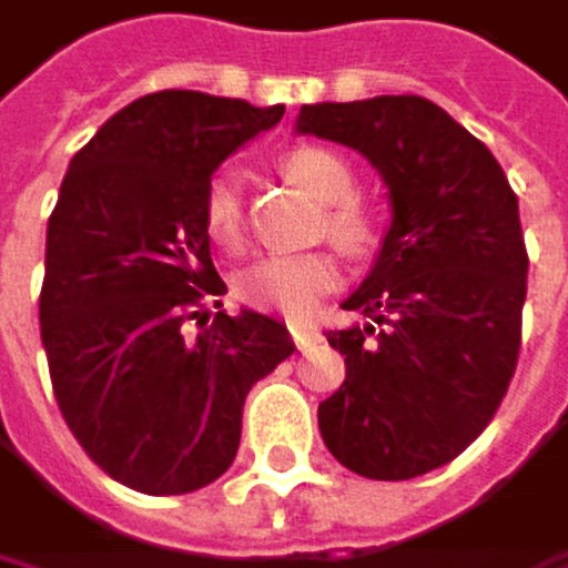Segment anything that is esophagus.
Here are the masks:
<instances>
[{"instance_id": "obj_1", "label": "esophagus", "mask_w": 568, "mask_h": 568, "mask_svg": "<svg viewBox=\"0 0 568 568\" xmlns=\"http://www.w3.org/2000/svg\"><path fill=\"white\" fill-rule=\"evenodd\" d=\"M290 329H293V339H296L300 349H310V346L320 339V333H313V329H306V326H290Z\"/></svg>"}]
</instances>
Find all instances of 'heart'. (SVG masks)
I'll return each instance as SVG.
<instances>
[{"instance_id": "heart-1", "label": "heart", "mask_w": 568, "mask_h": 568, "mask_svg": "<svg viewBox=\"0 0 568 568\" xmlns=\"http://www.w3.org/2000/svg\"><path fill=\"white\" fill-rule=\"evenodd\" d=\"M278 169L290 182L306 189L323 202L320 229L349 252H366L379 239V219L366 202L353 195L356 175L349 162L326 145H293L278 155ZM202 222L215 245L235 248L245 232L242 195L232 175L219 172L202 192ZM339 265L333 252H293V255H265L239 275V293L258 310H275L290 320H306L316 303L336 290Z\"/></svg>"}]
</instances>
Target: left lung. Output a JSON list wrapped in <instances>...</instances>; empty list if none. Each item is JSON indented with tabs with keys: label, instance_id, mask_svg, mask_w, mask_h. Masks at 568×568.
Here are the masks:
<instances>
[{
	"label": "left lung",
	"instance_id": "1",
	"mask_svg": "<svg viewBox=\"0 0 568 568\" xmlns=\"http://www.w3.org/2000/svg\"><path fill=\"white\" fill-rule=\"evenodd\" d=\"M296 132L363 152L393 222L343 303L366 323L326 333L346 383L320 403L329 453L366 479L453 463L496 416L516 373L529 255L496 155L423 95L303 105Z\"/></svg>",
	"mask_w": 568,
	"mask_h": 568
}]
</instances>
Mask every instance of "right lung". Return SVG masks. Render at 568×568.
<instances>
[{
  "label": "right lung",
  "instance_id": "add662e5",
  "mask_svg": "<svg viewBox=\"0 0 568 568\" xmlns=\"http://www.w3.org/2000/svg\"><path fill=\"white\" fill-rule=\"evenodd\" d=\"M282 112L165 89L119 109L69 162L45 229L42 346L65 426L129 489L215 483L248 389L296 349L262 313L225 316L202 222L212 172ZM189 318L199 337L184 336Z\"/></svg>",
  "mask_w": 568,
  "mask_h": 568
}]
</instances>
